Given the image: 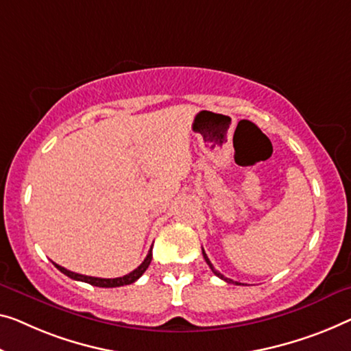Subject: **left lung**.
I'll return each mask as SVG.
<instances>
[{
    "label": "left lung",
    "mask_w": 351,
    "mask_h": 351,
    "mask_svg": "<svg viewBox=\"0 0 351 351\" xmlns=\"http://www.w3.org/2000/svg\"><path fill=\"white\" fill-rule=\"evenodd\" d=\"M202 252H203V258H205V261H206V263H208V266H209V268H211V271H213V273H214V274H216L217 277H221V279H222V280H226V282H228V284H230V282H233L232 279H228V277H226V276H222L221 273H219V271H216V269H214V266H213V263H211V261H209V258H208V255H206V252H205V250H202ZM234 284H237V285H241V284H239V282H234Z\"/></svg>",
    "instance_id": "left-lung-1"
}]
</instances>
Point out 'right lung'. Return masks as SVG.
Masks as SVG:
<instances>
[{"instance_id": "obj_1", "label": "right lung", "mask_w": 351, "mask_h": 351, "mask_svg": "<svg viewBox=\"0 0 351 351\" xmlns=\"http://www.w3.org/2000/svg\"><path fill=\"white\" fill-rule=\"evenodd\" d=\"M153 247L149 249L148 255H146V258L143 260V263L138 266L137 269H134L132 273L125 274L123 277H114V279H101V277H91V276H83V274H78V273H72V271L62 268V266L56 265L55 266L58 268L62 274H66L67 277H71V279L74 280H82V282H86V284H91L94 287H102V289H113V287H123V285H129V284H134L135 280L140 279L142 274L145 273L146 269H148V266L151 263V258H153Z\"/></svg>"}]
</instances>
